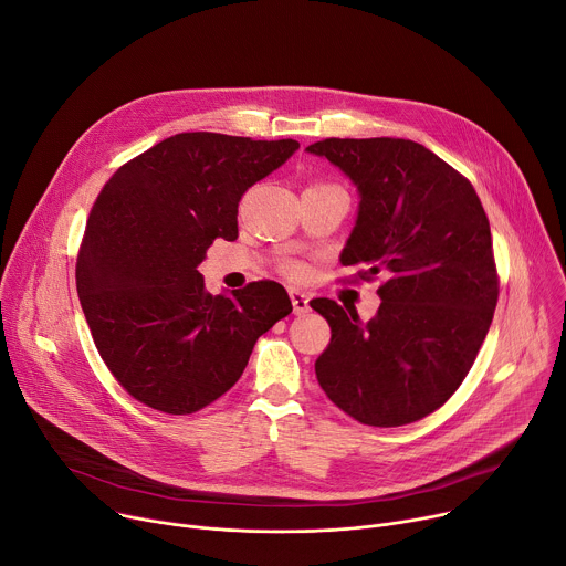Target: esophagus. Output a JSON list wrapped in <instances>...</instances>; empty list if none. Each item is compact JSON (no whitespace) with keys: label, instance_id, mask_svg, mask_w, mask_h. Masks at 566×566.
Listing matches in <instances>:
<instances>
[{"label":"esophagus","instance_id":"obj_1","mask_svg":"<svg viewBox=\"0 0 566 566\" xmlns=\"http://www.w3.org/2000/svg\"><path fill=\"white\" fill-rule=\"evenodd\" d=\"M290 298H292L294 315H306L311 311V296L306 292L290 290Z\"/></svg>","mask_w":566,"mask_h":566}]
</instances>
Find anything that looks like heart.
<instances>
[{"instance_id": "b5f03b06", "label": "heart", "mask_w": 566, "mask_h": 566, "mask_svg": "<svg viewBox=\"0 0 566 566\" xmlns=\"http://www.w3.org/2000/svg\"><path fill=\"white\" fill-rule=\"evenodd\" d=\"M283 272L290 276V279H294V281H301L303 276H306V265L303 263H296V260H290V263H285L283 265Z\"/></svg>"}]
</instances>
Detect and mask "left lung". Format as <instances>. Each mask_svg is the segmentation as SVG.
Wrapping results in <instances>:
<instances>
[{
    "instance_id": "8db88e82",
    "label": "left lung",
    "mask_w": 566,
    "mask_h": 566,
    "mask_svg": "<svg viewBox=\"0 0 566 566\" xmlns=\"http://www.w3.org/2000/svg\"><path fill=\"white\" fill-rule=\"evenodd\" d=\"M306 149L356 184L358 220L339 260L358 281L380 276L382 298L367 324L331 298L311 303L331 326L317 380L360 423L419 421L460 387L494 317L485 208L469 179L412 140L326 138Z\"/></svg>"
}]
</instances>
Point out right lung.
<instances>
[{
    "label": "right lung",
    "instance_id": "right-lung-1",
    "mask_svg": "<svg viewBox=\"0 0 566 566\" xmlns=\"http://www.w3.org/2000/svg\"><path fill=\"white\" fill-rule=\"evenodd\" d=\"M296 140L177 134L124 163L93 203L76 292L102 360L136 401L192 415L227 395L253 344L292 313L276 281L208 294L214 238H238V203Z\"/></svg>",
    "mask_w": 566,
    "mask_h": 566
}]
</instances>
